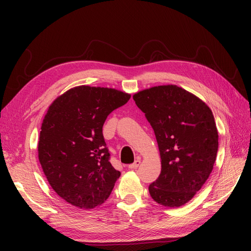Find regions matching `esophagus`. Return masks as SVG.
<instances>
[{
    "mask_svg": "<svg viewBox=\"0 0 251 251\" xmlns=\"http://www.w3.org/2000/svg\"><path fill=\"white\" fill-rule=\"evenodd\" d=\"M140 162H141L140 159H136V160H135L132 164L128 165V169H130V170H136V169H137L138 166H139Z\"/></svg>",
    "mask_w": 251,
    "mask_h": 251,
    "instance_id": "34e87169",
    "label": "esophagus"
}]
</instances>
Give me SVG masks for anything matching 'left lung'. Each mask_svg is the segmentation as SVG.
Returning <instances> with one entry per match:
<instances>
[{"mask_svg": "<svg viewBox=\"0 0 251 251\" xmlns=\"http://www.w3.org/2000/svg\"><path fill=\"white\" fill-rule=\"evenodd\" d=\"M153 127L161 173L149 192L158 204L180 207L200 191L214 169L218 130L208 105L176 85L151 87L133 95Z\"/></svg>", "mask_w": 251, "mask_h": 251, "instance_id": "1", "label": "left lung"}]
</instances>
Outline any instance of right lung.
Returning a JSON list of instances; mask_svg holds the SVG:
<instances>
[{
  "label": "right lung",
  "instance_id": "1",
  "mask_svg": "<svg viewBox=\"0 0 251 251\" xmlns=\"http://www.w3.org/2000/svg\"><path fill=\"white\" fill-rule=\"evenodd\" d=\"M130 98L116 89L78 86L50 104L41 127L39 160L53 191L73 206H100L120 177L109 161L102 126Z\"/></svg>",
  "mask_w": 251,
  "mask_h": 251
}]
</instances>
